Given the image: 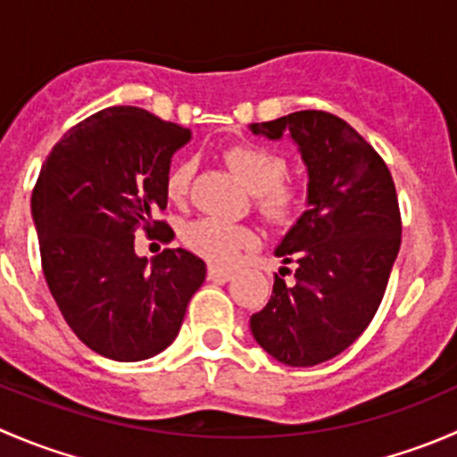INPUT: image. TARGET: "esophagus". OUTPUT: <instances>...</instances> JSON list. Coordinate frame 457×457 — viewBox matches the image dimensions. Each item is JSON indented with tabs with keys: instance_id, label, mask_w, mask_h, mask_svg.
<instances>
[{
	"instance_id": "obj_1",
	"label": "esophagus",
	"mask_w": 457,
	"mask_h": 457,
	"mask_svg": "<svg viewBox=\"0 0 457 457\" xmlns=\"http://www.w3.org/2000/svg\"><path fill=\"white\" fill-rule=\"evenodd\" d=\"M207 278L210 280H229L232 278V270H229V267L210 265L207 267Z\"/></svg>"
}]
</instances>
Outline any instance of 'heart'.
<instances>
[{
    "instance_id": "b5f03b06",
    "label": "heart",
    "mask_w": 457,
    "mask_h": 457,
    "mask_svg": "<svg viewBox=\"0 0 457 457\" xmlns=\"http://www.w3.org/2000/svg\"><path fill=\"white\" fill-rule=\"evenodd\" d=\"M225 161L238 179L254 192L256 210L271 223H289L301 207V190L287 181L283 156L252 143H241L225 150ZM195 165L190 161L177 163L168 172L165 190L172 201H183L190 192ZM183 241L195 254L212 262H229L238 252L254 241V234L238 223L223 219H196L183 229Z\"/></svg>"
}]
</instances>
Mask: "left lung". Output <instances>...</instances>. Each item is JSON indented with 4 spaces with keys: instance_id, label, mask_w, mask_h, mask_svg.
<instances>
[{
    "instance_id": "left-lung-1",
    "label": "left lung",
    "mask_w": 457,
    "mask_h": 457,
    "mask_svg": "<svg viewBox=\"0 0 457 457\" xmlns=\"http://www.w3.org/2000/svg\"><path fill=\"white\" fill-rule=\"evenodd\" d=\"M252 135L292 139L307 170V210L274 254L294 265L274 276L271 298L250 318L252 336L289 367H314L349 347L376 314L400 250L394 179L378 152L343 119L301 110Z\"/></svg>"
}]
</instances>
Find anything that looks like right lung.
Listing matches in <instances>:
<instances>
[{
	"label": "right lung",
	"mask_w": 457,
	"mask_h": 457,
	"mask_svg": "<svg viewBox=\"0 0 457 457\" xmlns=\"http://www.w3.org/2000/svg\"><path fill=\"white\" fill-rule=\"evenodd\" d=\"M192 132L135 105L87 117L53 147L32 190V220L46 283L81 343L137 362L172 345L187 303L205 280L192 252H135V232L172 229L152 219L168 205L174 152Z\"/></svg>",
	"instance_id": "1"
}]
</instances>
